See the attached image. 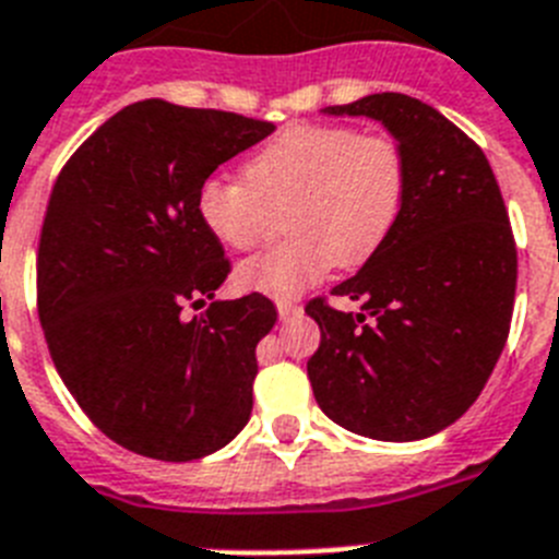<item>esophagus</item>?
<instances>
[{
	"instance_id": "1",
	"label": "esophagus",
	"mask_w": 559,
	"mask_h": 559,
	"mask_svg": "<svg viewBox=\"0 0 559 559\" xmlns=\"http://www.w3.org/2000/svg\"><path fill=\"white\" fill-rule=\"evenodd\" d=\"M276 313H280V319H294L302 313V308H299L297 302H288V299H280L276 302Z\"/></svg>"
}]
</instances>
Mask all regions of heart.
Segmentation results:
<instances>
[{"label":"heart","mask_w":559,"mask_h":559,"mask_svg":"<svg viewBox=\"0 0 559 559\" xmlns=\"http://www.w3.org/2000/svg\"><path fill=\"white\" fill-rule=\"evenodd\" d=\"M246 180L209 178L198 214L221 246L246 251L269 237L274 212L290 240L248 257L237 285L288 299L325 271L356 269L388 240L409 183L404 143L350 123H290L242 166Z\"/></svg>","instance_id":"heart-1"}]
</instances>
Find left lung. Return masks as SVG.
<instances>
[{"label":"left lung","instance_id":"1","mask_svg":"<svg viewBox=\"0 0 559 559\" xmlns=\"http://www.w3.org/2000/svg\"><path fill=\"white\" fill-rule=\"evenodd\" d=\"M376 118L404 143L409 183L388 240L313 297L322 342L308 359L317 404L338 427L376 441H418L464 416L509 338L518 248L484 150L450 118L404 93L328 107Z\"/></svg>","mask_w":559,"mask_h":559}]
</instances>
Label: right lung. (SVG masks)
<instances>
[{"mask_svg": "<svg viewBox=\"0 0 559 559\" xmlns=\"http://www.w3.org/2000/svg\"><path fill=\"white\" fill-rule=\"evenodd\" d=\"M271 121L146 98L104 121L61 166L36 254L47 350L84 416L123 450L194 461L248 424L262 294L203 305L231 262L198 214L200 186Z\"/></svg>", "mask_w": 559, "mask_h": 559, "instance_id": "1", "label": "right lung"}]
</instances>
